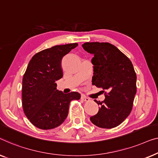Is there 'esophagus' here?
I'll list each match as a JSON object with an SVG mask.
<instances>
[{"mask_svg": "<svg viewBox=\"0 0 158 158\" xmlns=\"http://www.w3.org/2000/svg\"><path fill=\"white\" fill-rule=\"evenodd\" d=\"M81 99H82V100H84V101H85V102L89 101V98H88V97H85V96H84V95H83V94H82L81 96Z\"/></svg>", "mask_w": 158, "mask_h": 158, "instance_id": "obj_1", "label": "esophagus"}]
</instances>
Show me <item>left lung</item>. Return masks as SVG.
Instances as JSON below:
<instances>
[{"instance_id": "obj_1", "label": "left lung", "mask_w": 158, "mask_h": 158, "mask_svg": "<svg viewBox=\"0 0 158 158\" xmlns=\"http://www.w3.org/2000/svg\"><path fill=\"white\" fill-rule=\"evenodd\" d=\"M82 47L94 55L92 84L106 91L104 101L94 100L99 106V111L90 120L101 128L115 127L129 116L132 109L137 92L134 67L129 58L110 43L86 42Z\"/></svg>"}]
</instances>
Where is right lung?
Wrapping results in <instances>:
<instances>
[{
	"mask_svg": "<svg viewBox=\"0 0 158 158\" xmlns=\"http://www.w3.org/2000/svg\"><path fill=\"white\" fill-rule=\"evenodd\" d=\"M77 46L74 43L46 48L28 63L22 81V105L26 117L38 128L57 127L67 117L71 101L81 97L76 92L64 94L56 83L63 77L62 59Z\"/></svg>",
	"mask_w": 158,
	"mask_h": 158,
	"instance_id": "1",
	"label": "right lung"
}]
</instances>
